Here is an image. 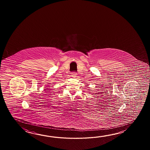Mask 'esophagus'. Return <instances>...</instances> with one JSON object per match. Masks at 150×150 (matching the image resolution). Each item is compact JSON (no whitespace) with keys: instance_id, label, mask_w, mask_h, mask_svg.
<instances>
[{"instance_id":"esophagus-1","label":"esophagus","mask_w":150,"mask_h":150,"mask_svg":"<svg viewBox=\"0 0 150 150\" xmlns=\"http://www.w3.org/2000/svg\"><path fill=\"white\" fill-rule=\"evenodd\" d=\"M71 74H72V76H73V77H75L77 75V74H76V72H72Z\"/></svg>"}]
</instances>
